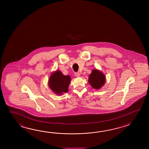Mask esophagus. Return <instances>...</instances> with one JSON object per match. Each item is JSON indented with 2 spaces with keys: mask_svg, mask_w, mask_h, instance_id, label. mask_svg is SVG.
Returning a JSON list of instances; mask_svg holds the SVG:
<instances>
[{
  "mask_svg": "<svg viewBox=\"0 0 149 149\" xmlns=\"http://www.w3.org/2000/svg\"><path fill=\"white\" fill-rule=\"evenodd\" d=\"M80 75V74L79 72H76V73H74V76L77 77H78Z\"/></svg>",
  "mask_w": 149,
  "mask_h": 149,
  "instance_id": "esophagus-1",
  "label": "esophagus"
}]
</instances>
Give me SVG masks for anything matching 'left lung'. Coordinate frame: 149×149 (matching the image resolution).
I'll use <instances>...</instances> for the list:
<instances>
[{
  "instance_id": "8db88e82",
  "label": "left lung",
  "mask_w": 149,
  "mask_h": 149,
  "mask_svg": "<svg viewBox=\"0 0 149 149\" xmlns=\"http://www.w3.org/2000/svg\"><path fill=\"white\" fill-rule=\"evenodd\" d=\"M105 81L104 74L98 70H93L89 75V83L94 88H100L104 84Z\"/></svg>"
}]
</instances>
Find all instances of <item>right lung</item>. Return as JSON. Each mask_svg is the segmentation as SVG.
Listing matches in <instances>:
<instances>
[{"label":"right lung","mask_w":149,"mask_h":149,"mask_svg":"<svg viewBox=\"0 0 149 149\" xmlns=\"http://www.w3.org/2000/svg\"><path fill=\"white\" fill-rule=\"evenodd\" d=\"M71 78L69 76H64L60 71L51 75L49 80V86L53 92L57 95H62L68 91Z\"/></svg>","instance_id":"1"}]
</instances>
